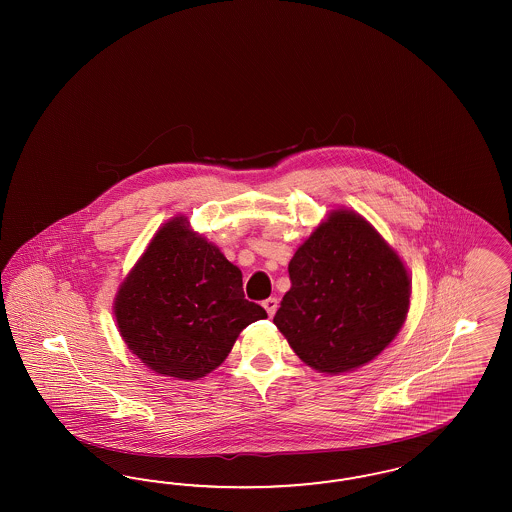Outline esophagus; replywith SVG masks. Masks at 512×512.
<instances>
[{"label": "esophagus", "mask_w": 512, "mask_h": 512, "mask_svg": "<svg viewBox=\"0 0 512 512\" xmlns=\"http://www.w3.org/2000/svg\"><path fill=\"white\" fill-rule=\"evenodd\" d=\"M278 304V298H274V296H272V298H266V300H264L263 308L270 317H274V313L278 311Z\"/></svg>", "instance_id": "34e87169"}]
</instances>
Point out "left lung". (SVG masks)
<instances>
[{
	"label": "left lung",
	"instance_id": "1",
	"mask_svg": "<svg viewBox=\"0 0 512 512\" xmlns=\"http://www.w3.org/2000/svg\"><path fill=\"white\" fill-rule=\"evenodd\" d=\"M291 289L274 325L298 357L323 373L349 372L400 332L409 276L400 257L362 217L338 210L296 249Z\"/></svg>",
	"mask_w": 512,
	"mask_h": 512
}]
</instances>
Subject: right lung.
<instances>
[{"mask_svg":"<svg viewBox=\"0 0 512 512\" xmlns=\"http://www.w3.org/2000/svg\"><path fill=\"white\" fill-rule=\"evenodd\" d=\"M127 347L154 372L199 379L216 370L266 311L244 298L242 272L184 219L167 223L116 296Z\"/></svg>","mask_w":512,"mask_h":512,"instance_id":"right-lung-1","label":"right lung"}]
</instances>
